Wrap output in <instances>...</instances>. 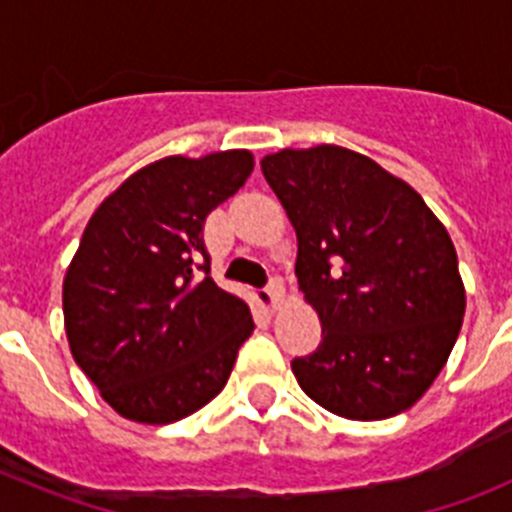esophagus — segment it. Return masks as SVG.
<instances>
[{
  "instance_id": "obj_1",
  "label": "esophagus",
  "mask_w": 512,
  "mask_h": 512,
  "mask_svg": "<svg viewBox=\"0 0 512 512\" xmlns=\"http://www.w3.org/2000/svg\"><path fill=\"white\" fill-rule=\"evenodd\" d=\"M264 292H266V295H269L271 307L277 310V307L282 305V300H284V284H282V279H279V277H271L269 284H266Z\"/></svg>"
}]
</instances>
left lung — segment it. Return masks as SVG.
I'll return each instance as SVG.
<instances>
[{
  "instance_id": "obj_1",
  "label": "left lung",
  "mask_w": 512,
  "mask_h": 512,
  "mask_svg": "<svg viewBox=\"0 0 512 512\" xmlns=\"http://www.w3.org/2000/svg\"><path fill=\"white\" fill-rule=\"evenodd\" d=\"M261 171L297 233L295 274L323 341L292 361L307 397L351 420L413 408L449 359L464 282L423 197L341 146L284 148Z\"/></svg>"
}]
</instances>
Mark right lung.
I'll list each match as a JSON object with an SVG mask.
<instances>
[{"label": "right lung", "instance_id": "add662e5", "mask_svg": "<svg viewBox=\"0 0 512 512\" xmlns=\"http://www.w3.org/2000/svg\"><path fill=\"white\" fill-rule=\"evenodd\" d=\"M251 171L248 151L166 156L128 176L84 228L63 323L74 361L122 418L174 423L228 382L253 318L212 282L202 228Z\"/></svg>", "mask_w": 512, "mask_h": 512}]
</instances>
